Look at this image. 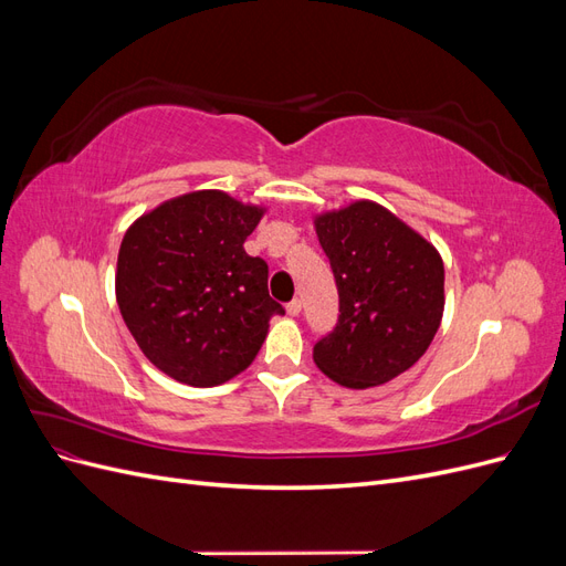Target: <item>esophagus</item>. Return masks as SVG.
I'll return each mask as SVG.
<instances>
[{
  "label": "esophagus",
  "mask_w": 566,
  "mask_h": 566,
  "mask_svg": "<svg viewBox=\"0 0 566 566\" xmlns=\"http://www.w3.org/2000/svg\"><path fill=\"white\" fill-rule=\"evenodd\" d=\"M285 310H287V314H290V316H300V314H302V300H297V297H295V300H290Z\"/></svg>",
  "instance_id": "obj_1"
}]
</instances>
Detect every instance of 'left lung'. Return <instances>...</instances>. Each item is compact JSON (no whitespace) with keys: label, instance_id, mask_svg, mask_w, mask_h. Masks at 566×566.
Instances as JSON below:
<instances>
[{"label":"left lung","instance_id":"obj_1","mask_svg":"<svg viewBox=\"0 0 566 566\" xmlns=\"http://www.w3.org/2000/svg\"><path fill=\"white\" fill-rule=\"evenodd\" d=\"M339 295V318L314 364L342 387L397 378L430 347L443 316L437 248L373 200L314 217Z\"/></svg>","mask_w":566,"mask_h":566}]
</instances>
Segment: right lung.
Masks as SVG:
<instances>
[{"label": "right lung", "instance_id": "1", "mask_svg": "<svg viewBox=\"0 0 566 566\" xmlns=\"http://www.w3.org/2000/svg\"><path fill=\"white\" fill-rule=\"evenodd\" d=\"M224 191L165 200L127 229L117 254L115 297L136 345L177 382L214 387L243 373L271 316L269 266L245 238L264 217Z\"/></svg>", "mask_w": 566, "mask_h": 566}]
</instances>
